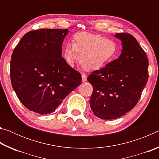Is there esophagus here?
<instances>
[{"label": "esophagus", "instance_id": "obj_1", "mask_svg": "<svg viewBox=\"0 0 159 159\" xmlns=\"http://www.w3.org/2000/svg\"><path fill=\"white\" fill-rule=\"evenodd\" d=\"M81 77H82V81L83 82H85L86 80H87V76H86V74H83Z\"/></svg>", "mask_w": 159, "mask_h": 159}]
</instances>
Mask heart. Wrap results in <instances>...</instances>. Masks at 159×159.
Returning <instances> with one entry per match:
<instances>
[{
    "mask_svg": "<svg viewBox=\"0 0 159 159\" xmlns=\"http://www.w3.org/2000/svg\"><path fill=\"white\" fill-rule=\"evenodd\" d=\"M117 51L116 42L99 34L79 32L74 35L71 43L64 47V57L69 65L73 66L78 58L86 69H98L111 60Z\"/></svg>",
    "mask_w": 159,
    "mask_h": 159,
    "instance_id": "obj_1",
    "label": "heart"
}]
</instances>
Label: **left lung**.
Segmentation results:
<instances>
[{
  "instance_id": "left-lung-1",
  "label": "left lung",
  "mask_w": 159,
  "mask_h": 159,
  "mask_svg": "<svg viewBox=\"0 0 159 159\" xmlns=\"http://www.w3.org/2000/svg\"><path fill=\"white\" fill-rule=\"evenodd\" d=\"M114 36L121 41L120 55L88 77L93 87L90 108L96 116L105 120L117 118L133 109L149 77V61L137 40L125 33Z\"/></svg>"
}]
</instances>
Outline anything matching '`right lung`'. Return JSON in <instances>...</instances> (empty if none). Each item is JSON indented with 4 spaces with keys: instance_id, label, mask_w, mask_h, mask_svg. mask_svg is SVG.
<instances>
[{
    "instance_id": "1",
    "label": "right lung",
    "mask_w": 159,
    "mask_h": 159,
    "mask_svg": "<svg viewBox=\"0 0 159 159\" xmlns=\"http://www.w3.org/2000/svg\"><path fill=\"white\" fill-rule=\"evenodd\" d=\"M65 29H41L26 33L15 48L10 79L17 98L39 114L55 111L81 83V76L61 57Z\"/></svg>"
}]
</instances>
